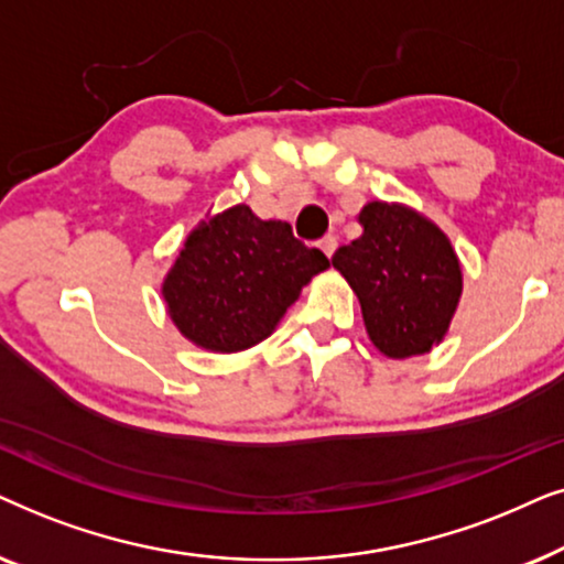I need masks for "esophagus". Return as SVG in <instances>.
Here are the masks:
<instances>
[{
	"mask_svg": "<svg viewBox=\"0 0 564 564\" xmlns=\"http://www.w3.org/2000/svg\"><path fill=\"white\" fill-rule=\"evenodd\" d=\"M319 250L327 254V258H333L335 254V250H337V239L333 237V235H327V237H322L319 239Z\"/></svg>",
	"mask_w": 564,
	"mask_h": 564,
	"instance_id": "34e87169",
	"label": "esophagus"
}]
</instances>
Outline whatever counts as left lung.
Returning <instances> with one entry per match:
<instances>
[{"label":"left lung","instance_id":"1","mask_svg":"<svg viewBox=\"0 0 564 564\" xmlns=\"http://www.w3.org/2000/svg\"><path fill=\"white\" fill-rule=\"evenodd\" d=\"M364 231L333 254L356 291L371 343L389 358L423 356L444 340L462 296V265L448 237L423 214L371 200Z\"/></svg>","mask_w":564,"mask_h":564}]
</instances>
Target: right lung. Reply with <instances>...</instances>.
<instances>
[{
    "label": "right lung",
    "instance_id": "obj_1",
    "mask_svg": "<svg viewBox=\"0 0 564 564\" xmlns=\"http://www.w3.org/2000/svg\"><path fill=\"white\" fill-rule=\"evenodd\" d=\"M325 268V252L299 242L286 221H262L239 204L187 235L162 296L187 340L237 352L265 340Z\"/></svg>",
    "mask_w": 564,
    "mask_h": 564
}]
</instances>
